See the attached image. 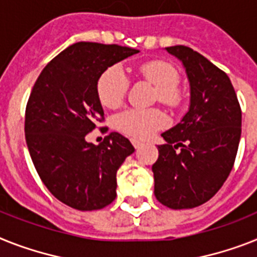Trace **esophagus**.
Returning a JSON list of instances; mask_svg holds the SVG:
<instances>
[{
	"label": "esophagus",
	"instance_id": "34e87169",
	"mask_svg": "<svg viewBox=\"0 0 257 257\" xmlns=\"http://www.w3.org/2000/svg\"><path fill=\"white\" fill-rule=\"evenodd\" d=\"M131 143H133V146L137 148V150H138V148H141L142 146H143V143H142L141 141H138V139H131Z\"/></svg>",
	"mask_w": 257,
	"mask_h": 257
}]
</instances>
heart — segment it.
Listing matches in <instances>:
<instances>
[{"label": "heart", "instance_id": "obj_1", "mask_svg": "<svg viewBox=\"0 0 257 257\" xmlns=\"http://www.w3.org/2000/svg\"><path fill=\"white\" fill-rule=\"evenodd\" d=\"M139 75L158 89V99L171 107L181 102L177 84L179 73L168 63L154 60L139 67ZM128 89V78L118 65L107 68L97 81V95L105 107L115 109L122 103ZM120 130L130 137L147 139L165 124V116L156 109H128L116 118Z\"/></svg>", "mask_w": 257, "mask_h": 257}]
</instances>
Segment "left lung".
<instances>
[{
	"label": "left lung",
	"mask_w": 257,
	"mask_h": 257,
	"mask_svg": "<svg viewBox=\"0 0 257 257\" xmlns=\"http://www.w3.org/2000/svg\"><path fill=\"white\" fill-rule=\"evenodd\" d=\"M165 50L185 68L189 110L162 134L154 165L155 197L169 209H192L222 188L234 165L241 134V110L228 76L185 46ZM182 147V151L175 150Z\"/></svg>",
	"instance_id": "1"
}]
</instances>
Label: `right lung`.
<instances>
[{
	"instance_id": "1",
	"label": "right lung",
	"mask_w": 257,
	"mask_h": 257,
	"mask_svg": "<svg viewBox=\"0 0 257 257\" xmlns=\"http://www.w3.org/2000/svg\"><path fill=\"white\" fill-rule=\"evenodd\" d=\"M138 52L78 42L54 57L34 84L25 116L30 156L47 189L73 209L98 210L115 200L116 171L135 148L118 133L98 146L85 137L103 120L98 77Z\"/></svg>"
}]
</instances>
